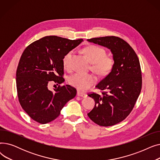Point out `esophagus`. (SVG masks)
Segmentation results:
<instances>
[{
    "label": "esophagus",
    "instance_id": "34e87169",
    "mask_svg": "<svg viewBox=\"0 0 160 160\" xmlns=\"http://www.w3.org/2000/svg\"><path fill=\"white\" fill-rule=\"evenodd\" d=\"M77 95L79 96V97H83V98H86L87 97V94L83 93V92H81V91H78L77 92Z\"/></svg>",
    "mask_w": 160,
    "mask_h": 160
}]
</instances>
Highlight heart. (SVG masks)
<instances>
[{
	"label": "heart",
	"mask_w": 160,
	"mask_h": 160,
	"mask_svg": "<svg viewBox=\"0 0 160 160\" xmlns=\"http://www.w3.org/2000/svg\"><path fill=\"white\" fill-rule=\"evenodd\" d=\"M92 63V69L101 77L108 75L113 68V59L106 56L104 48L97 45H89L83 50ZM73 52H67L63 59V64L65 68H69ZM70 84L77 89L85 91L88 89L96 82V78L93 74L89 73L75 72L71 74L68 79Z\"/></svg>",
	"instance_id": "obj_1"
}]
</instances>
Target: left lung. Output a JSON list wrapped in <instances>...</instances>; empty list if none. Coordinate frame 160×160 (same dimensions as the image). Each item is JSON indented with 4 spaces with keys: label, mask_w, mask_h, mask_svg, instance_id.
<instances>
[{
    "label": "left lung",
    "mask_w": 160,
    "mask_h": 160,
    "mask_svg": "<svg viewBox=\"0 0 160 160\" xmlns=\"http://www.w3.org/2000/svg\"><path fill=\"white\" fill-rule=\"evenodd\" d=\"M90 43L110 50L113 67L106 77L95 86L102 95L89 94L95 104L88 117L102 127H110L126 119L141 93L142 77L138 57L130 45L122 39L106 36L88 39Z\"/></svg>",
    "instance_id": "8db88e82"
}]
</instances>
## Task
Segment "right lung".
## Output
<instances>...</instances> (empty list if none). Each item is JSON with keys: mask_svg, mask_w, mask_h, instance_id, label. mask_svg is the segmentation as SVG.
<instances>
[{"mask_svg": "<svg viewBox=\"0 0 160 160\" xmlns=\"http://www.w3.org/2000/svg\"><path fill=\"white\" fill-rule=\"evenodd\" d=\"M82 41L50 36L24 50L16 72L17 91L21 107L33 120L41 124L52 121L77 95V90L69 85L59 86L52 91L48 83L54 81L61 84L65 81L63 57Z\"/></svg>", "mask_w": 160, "mask_h": 160, "instance_id": "add662e5", "label": "right lung"}]
</instances>
